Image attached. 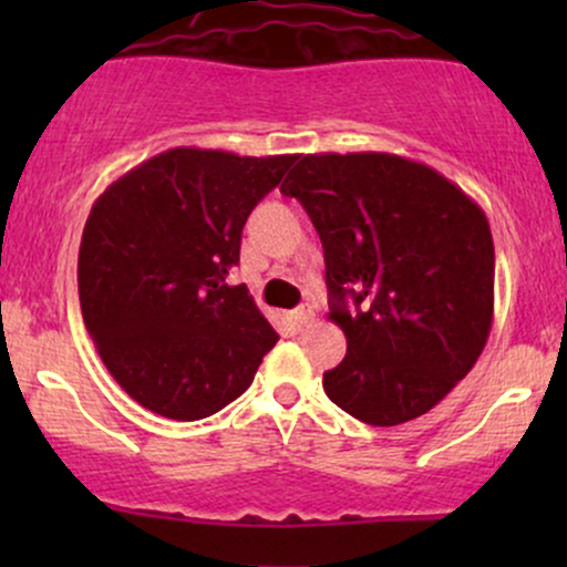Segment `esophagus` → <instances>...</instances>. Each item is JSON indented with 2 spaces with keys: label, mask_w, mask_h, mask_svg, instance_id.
Returning <instances> with one entry per match:
<instances>
[{
  "label": "esophagus",
  "mask_w": 567,
  "mask_h": 567,
  "mask_svg": "<svg viewBox=\"0 0 567 567\" xmlns=\"http://www.w3.org/2000/svg\"><path fill=\"white\" fill-rule=\"evenodd\" d=\"M311 320H315V311L309 309V306H301V309H296V311H290V322L296 324L298 330H303L306 324H309Z\"/></svg>",
  "instance_id": "1"
}]
</instances>
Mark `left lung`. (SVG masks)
I'll use <instances>...</instances> for the list:
<instances>
[{
  "mask_svg": "<svg viewBox=\"0 0 567 567\" xmlns=\"http://www.w3.org/2000/svg\"><path fill=\"white\" fill-rule=\"evenodd\" d=\"M279 192L320 234L330 320L347 336L324 392L370 426L424 415L491 336L485 213L445 175L381 152L306 154Z\"/></svg>",
  "mask_w": 567,
  "mask_h": 567,
  "instance_id": "left-lung-1",
  "label": "left lung"
}]
</instances>
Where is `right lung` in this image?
<instances>
[{
	"mask_svg": "<svg viewBox=\"0 0 567 567\" xmlns=\"http://www.w3.org/2000/svg\"><path fill=\"white\" fill-rule=\"evenodd\" d=\"M296 159L178 146L95 199L76 266L84 328L138 405L197 421L252 383L279 336L226 277L247 216Z\"/></svg>",
	"mask_w": 567,
	"mask_h": 567,
	"instance_id": "obj_1",
	"label": "right lung"
}]
</instances>
